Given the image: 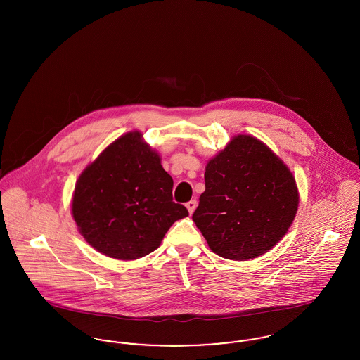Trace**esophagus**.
I'll list each match as a JSON object with an SVG mask.
<instances>
[{"label":"esophagus","instance_id":"obj_1","mask_svg":"<svg viewBox=\"0 0 360 360\" xmlns=\"http://www.w3.org/2000/svg\"><path fill=\"white\" fill-rule=\"evenodd\" d=\"M186 207H188V213L191 214L195 210V207H197V200H190L188 204H186Z\"/></svg>","mask_w":360,"mask_h":360}]
</instances>
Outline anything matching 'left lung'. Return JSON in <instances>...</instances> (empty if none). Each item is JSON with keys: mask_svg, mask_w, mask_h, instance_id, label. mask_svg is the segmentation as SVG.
I'll list each match as a JSON object with an SVG mask.
<instances>
[{"mask_svg": "<svg viewBox=\"0 0 360 360\" xmlns=\"http://www.w3.org/2000/svg\"><path fill=\"white\" fill-rule=\"evenodd\" d=\"M297 209L298 188L288 166L257 137L238 135L207 162L193 221L214 254L248 260L285 236Z\"/></svg>", "mask_w": 360, "mask_h": 360, "instance_id": "1", "label": "left lung"}]
</instances>
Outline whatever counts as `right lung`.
<instances>
[{"mask_svg":"<svg viewBox=\"0 0 360 360\" xmlns=\"http://www.w3.org/2000/svg\"><path fill=\"white\" fill-rule=\"evenodd\" d=\"M172 178L160 156L128 132L79 175L71 212L79 233L98 252L134 260L155 251L172 224L188 216L172 201Z\"/></svg>","mask_w":360,"mask_h":360,"instance_id":"obj_1","label":"right lung"}]
</instances>
